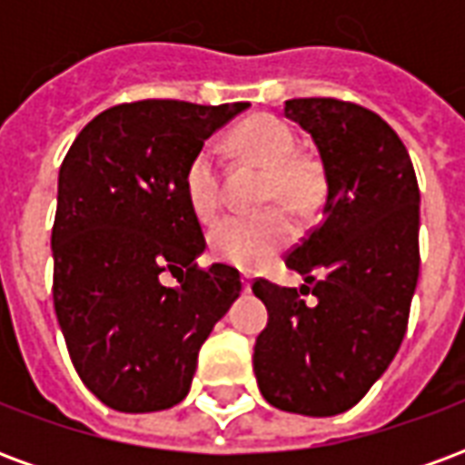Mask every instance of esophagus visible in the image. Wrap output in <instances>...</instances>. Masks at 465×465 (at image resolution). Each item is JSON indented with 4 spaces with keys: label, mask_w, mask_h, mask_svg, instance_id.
Here are the masks:
<instances>
[{
    "label": "esophagus",
    "mask_w": 465,
    "mask_h": 465,
    "mask_svg": "<svg viewBox=\"0 0 465 465\" xmlns=\"http://www.w3.org/2000/svg\"><path fill=\"white\" fill-rule=\"evenodd\" d=\"M243 292H252V276H243Z\"/></svg>",
    "instance_id": "obj_1"
}]
</instances>
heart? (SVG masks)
<instances>
[{
	"label": "heart",
	"mask_w": 465,
	"mask_h": 465,
	"mask_svg": "<svg viewBox=\"0 0 465 465\" xmlns=\"http://www.w3.org/2000/svg\"><path fill=\"white\" fill-rule=\"evenodd\" d=\"M232 143L236 152L266 169L263 192L269 202L282 199L293 209H306L313 202L319 179L312 163L296 156V134L289 124L272 114H253L233 129ZM183 189L192 212L199 219H212L222 203V182L212 146L196 149L189 159ZM293 232L296 226L283 209L223 216L209 232V246L216 259L252 272L282 252L293 239Z\"/></svg>",
	"instance_id": "heart-1"
}]
</instances>
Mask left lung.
Wrapping results in <instances>:
<instances>
[{
  "instance_id": "left-lung-1",
  "label": "left lung",
  "mask_w": 465,
  "mask_h": 465,
  "mask_svg": "<svg viewBox=\"0 0 465 465\" xmlns=\"http://www.w3.org/2000/svg\"><path fill=\"white\" fill-rule=\"evenodd\" d=\"M326 176L322 223L286 256L302 289L253 282L269 323L253 373L272 406L336 416L356 406L396 356L419 283V182L399 134L339 99H289ZM312 282V287H306ZM317 296L313 304L302 292Z\"/></svg>"
}]
</instances>
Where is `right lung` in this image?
I'll use <instances>...</instances> for the list:
<instances>
[{
  "label": "right lung",
  "mask_w": 465,
  "mask_h": 465,
  "mask_svg": "<svg viewBox=\"0 0 465 465\" xmlns=\"http://www.w3.org/2000/svg\"><path fill=\"white\" fill-rule=\"evenodd\" d=\"M249 109L143 99L106 109L59 169L52 229L54 312L79 379L109 409L149 413L192 389L196 356L239 293L206 249L183 172L196 149ZM172 272L176 287H163Z\"/></svg>",
  "instance_id": "right-lung-1"
}]
</instances>
